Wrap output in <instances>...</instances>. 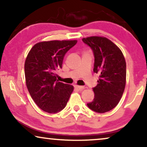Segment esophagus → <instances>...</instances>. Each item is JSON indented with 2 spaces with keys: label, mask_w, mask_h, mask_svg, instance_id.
Returning <instances> with one entry per match:
<instances>
[{
  "label": "esophagus",
  "mask_w": 147,
  "mask_h": 147,
  "mask_svg": "<svg viewBox=\"0 0 147 147\" xmlns=\"http://www.w3.org/2000/svg\"><path fill=\"white\" fill-rule=\"evenodd\" d=\"M75 88H77V89L80 90H82L83 89H84V86H82L75 85Z\"/></svg>",
  "instance_id": "1"
}]
</instances>
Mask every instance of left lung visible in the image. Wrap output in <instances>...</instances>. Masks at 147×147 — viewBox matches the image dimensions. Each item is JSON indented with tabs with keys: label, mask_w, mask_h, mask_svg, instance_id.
I'll use <instances>...</instances> for the list:
<instances>
[{
	"label": "left lung",
	"mask_w": 147,
	"mask_h": 147,
	"mask_svg": "<svg viewBox=\"0 0 147 147\" xmlns=\"http://www.w3.org/2000/svg\"><path fill=\"white\" fill-rule=\"evenodd\" d=\"M94 56V72L99 80L93 88L94 98L88 107L98 113H104L115 108L121 99L126 85V65L121 50L106 37L83 38Z\"/></svg>",
	"instance_id": "obj_1"
}]
</instances>
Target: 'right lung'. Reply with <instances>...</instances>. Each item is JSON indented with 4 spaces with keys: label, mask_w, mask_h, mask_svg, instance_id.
<instances>
[{
    "label": "right lung",
    "mask_w": 147,
    "mask_h": 147,
    "mask_svg": "<svg viewBox=\"0 0 147 147\" xmlns=\"http://www.w3.org/2000/svg\"><path fill=\"white\" fill-rule=\"evenodd\" d=\"M77 42H40L32 47L26 58V85L34 102L43 111L57 113L65 107L69 100L73 86L58 81L56 72L62 68L66 53Z\"/></svg>",
    "instance_id": "add662e5"
}]
</instances>
